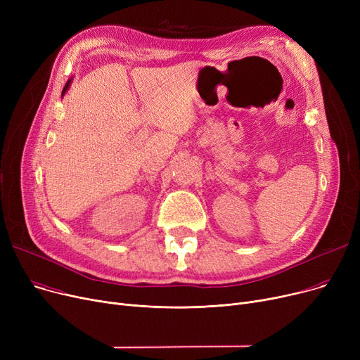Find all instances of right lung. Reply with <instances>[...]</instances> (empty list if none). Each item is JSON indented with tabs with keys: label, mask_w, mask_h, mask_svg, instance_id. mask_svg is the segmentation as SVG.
Returning <instances> with one entry per match:
<instances>
[{
	"label": "right lung",
	"mask_w": 360,
	"mask_h": 360,
	"mask_svg": "<svg viewBox=\"0 0 360 360\" xmlns=\"http://www.w3.org/2000/svg\"><path fill=\"white\" fill-rule=\"evenodd\" d=\"M71 82H72V77H71V79H70V80H68V82L65 83V86H64V89H63V94H61V98H63V96H64V94L67 93V90L70 89V86H71Z\"/></svg>",
	"instance_id": "1"
}]
</instances>
